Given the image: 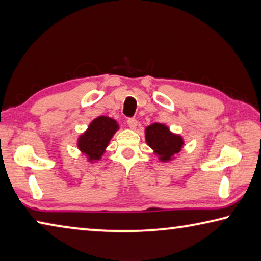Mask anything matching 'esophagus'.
Segmentation results:
<instances>
[{"instance_id": "1", "label": "esophagus", "mask_w": 261, "mask_h": 261, "mask_svg": "<svg viewBox=\"0 0 261 261\" xmlns=\"http://www.w3.org/2000/svg\"><path fill=\"white\" fill-rule=\"evenodd\" d=\"M127 125H129L130 129L135 130L137 125H138V122H137L136 118H129V120H127Z\"/></svg>"}]
</instances>
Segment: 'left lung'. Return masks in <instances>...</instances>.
I'll use <instances>...</instances> for the list:
<instances>
[{
    "label": "left lung",
    "instance_id": "1",
    "mask_svg": "<svg viewBox=\"0 0 261 261\" xmlns=\"http://www.w3.org/2000/svg\"><path fill=\"white\" fill-rule=\"evenodd\" d=\"M145 138L148 146L154 149L161 161H170L175 154L180 152L184 141L182 137L174 135L168 126L154 123L145 130Z\"/></svg>",
    "mask_w": 261,
    "mask_h": 261
}]
</instances>
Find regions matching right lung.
Listing matches in <instances>:
<instances>
[{
	"mask_svg": "<svg viewBox=\"0 0 261 261\" xmlns=\"http://www.w3.org/2000/svg\"><path fill=\"white\" fill-rule=\"evenodd\" d=\"M117 129L118 124L113 118L107 116L96 117L78 138V148L87 155L88 161L100 160Z\"/></svg>",
	"mask_w": 261,
	"mask_h": 261,
	"instance_id": "right-lung-1",
	"label": "right lung"
}]
</instances>
